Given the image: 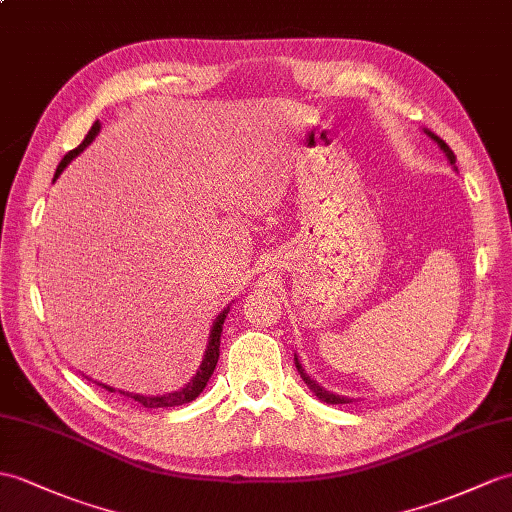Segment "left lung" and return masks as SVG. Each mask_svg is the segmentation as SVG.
<instances>
[{
  "label": "left lung",
  "mask_w": 512,
  "mask_h": 512,
  "mask_svg": "<svg viewBox=\"0 0 512 512\" xmlns=\"http://www.w3.org/2000/svg\"><path fill=\"white\" fill-rule=\"evenodd\" d=\"M423 133H425L427 137H430V139L434 141V144H438V148H441V150L445 152V157H447V161L451 163V168L458 170V168H456V154L451 152V148L445 144V141H443L441 137H438V135H434L432 130H427V128H423ZM294 364H296V371H299L301 379H303V382L307 384V388H310V390L314 392V395H316L320 401H325V403H351V401H353L351 397L336 395V392H331V390H327V388L320 386V384L316 382V379H312L310 375H307V371H305V368H303V364L299 362V355H296V353H294Z\"/></svg>",
  "instance_id": "obj_1"
}]
</instances>
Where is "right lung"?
Masks as SVG:
<instances>
[{
    "instance_id": "add662e5",
    "label": "right lung",
    "mask_w": 512,
    "mask_h": 512,
    "mask_svg": "<svg viewBox=\"0 0 512 512\" xmlns=\"http://www.w3.org/2000/svg\"><path fill=\"white\" fill-rule=\"evenodd\" d=\"M98 133H100V122H95L93 126H91V130H89V135L85 137V141H82V144L78 146V148H74V150H69L65 157H63V161L58 163V168H56V172H54V181L58 176L63 174V170L67 168V165L74 161L78 154L85 150L91 141L98 137ZM229 310H231V303L224 307V310L216 316V320H213V325H211V331H209V342H207V349H205V355H202V362H200V366H198V371H196V375L189 379V382L183 386V388H178V390H172V392H165V395H135V392H126V390H117L120 392V395H124V397H130V399H135L137 403H141V406L144 408H174V406H183V403H189V401H194L202 390H205V386H207V382H209V377L213 375V371H216V364H218V358H220V336H222V325H224V318H227V314H229ZM98 386H102V388H106L109 392H115V388H111V386H106V384H100V382H95Z\"/></svg>"
}]
</instances>
